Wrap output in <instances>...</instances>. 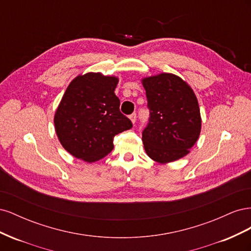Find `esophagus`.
<instances>
[{
	"mask_svg": "<svg viewBox=\"0 0 251 251\" xmlns=\"http://www.w3.org/2000/svg\"><path fill=\"white\" fill-rule=\"evenodd\" d=\"M136 118H137V115H136V113L131 114V115H130V119H131V121H132L133 124L136 123Z\"/></svg>",
	"mask_w": 251,
	"mask_h": 251,
	"instance_id": "1",
	"label": "esophagus"
}]
</instances>
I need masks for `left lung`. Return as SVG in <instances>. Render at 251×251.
I'll use <instances>...</instances> for the list:
<instances>
[{"label":"left lung","mask_w":251,"mask_h":251,"mask_svg":"<svg viewBox=\"0 0 251 251\" xmlns=\"http://www.w3.org/2000/svg\"><path fill=\"white\" fill-rule=\"evenodd\" d=\"M141 82L150 109L149 124L142 132L148 156L162 164L186 156L198 140L202 125L193 89L173 73L144 77Z\"/></svg>","instance_id":"left-lung-1"}]
</instances>
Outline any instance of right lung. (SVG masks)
<instances>
[{"label": "right lung", "mask_w": 251, "mask_h": 251, "mask_svg": "<svg viewBox=\"0 0 251 251\" xmlns=\"http://www.w3.org/2000/svg\"><path fill=\"white\" fill-rule=\"evenodd\" d=\"M118 77L100 72L79 74L68 86L54 114V126L63 148L89 163L113 150L114 136L130 130L131 120L119 110L114 93Z\"/></svg>", "instance_id": "add662e5"}]
</instances>
